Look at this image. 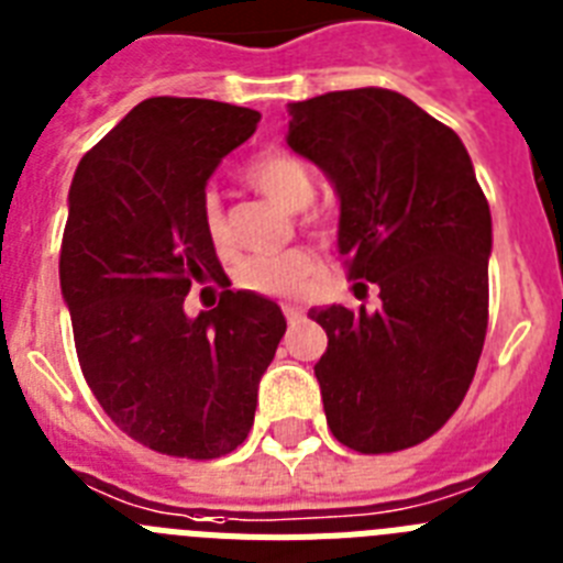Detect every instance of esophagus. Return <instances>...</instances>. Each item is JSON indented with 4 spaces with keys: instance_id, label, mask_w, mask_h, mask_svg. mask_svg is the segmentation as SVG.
Here are the masks:
<instances>
[{
    "instance_id": "obj_1",
    "label": "esophagus",
    "mask_w": 563,
    "mask_h": 563,
    "mask_svg": "<svg viewBox=\"0 0 563 563\" xmlns=\"http://www.w3.org/2000/svg\"><path fill=\"white\" fill-rule=\"evenodd\" d=\"M283 314H286L288 325H300V322L306 320V311H302L300 306H291V302H286V306H283Z\"/></svg>"
}]
</instances>
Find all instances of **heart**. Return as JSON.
Segmentation results:
<instances>
[{"label": "heart", "instance_id": "1", "mask_svg": "<svg viewBox=\"0 0 563 563\" xmlns=\"http://www.w3.org/2000/svg\"><path fill=\"white\" fill-rule=\"evenodd\" d=\"M243 178L252 189L272 198L286 209L309 207L314 198V175L306 166V161L297 158L283 146H268L263 153L254 155L243 166ZM200 223L207 232L209 243L218 252H223L229 243L227 214H223L221 198L207 192L200 198ZM317 272V257L309 249H288L280 254H254L238 266L234 283L246 291L263 297H291L297 295L309 277Z\"/></svg>", "mask_w": 563, "mask_h": 563}]
</instances>
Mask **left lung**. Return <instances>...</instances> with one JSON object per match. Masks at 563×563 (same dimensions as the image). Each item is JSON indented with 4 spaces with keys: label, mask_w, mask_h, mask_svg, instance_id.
Segmentation results:
<instances>
[{
    "label": "left lung",
    "mask_w": 563,
    "mask_h": 563,
    "mask_svg": "<svg viewBox=\"0 0 563 563\" xmlns=\"http://www.w3.org/2000/svg\"><path fill=\"white\" fill-rule=\"evenodd\" d=\"M288 115V146L340 195L349 280L376 283L383 300L374 314L311 309L329 334L314 365L325 419L351 451H405L456 413L476 374L490 207L459 135L402 92H325Z\"/></svg>",
    "instance_id": "obj_1"
}]
</instances>
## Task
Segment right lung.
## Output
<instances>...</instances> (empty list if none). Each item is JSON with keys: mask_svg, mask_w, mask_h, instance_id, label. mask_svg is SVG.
Masks as SVG:
<instances>
[{"mask_svg": "<svg viewBox=\"0 0 563 563\" xmlns=\"http://www.w3.org/2000/svg\"><path fill=\"white\" fill-rule=\"evenodd\" d=\"M261 112L155 96L92 146L70 184L58 277L81 374L107 417L155 453L218 459L249 437L257 385L286 334L280 306L223 288L187 317L195 283H227L200 223L209 175Z\"/></svg>", "mask_w": 563, "mask_h": 563, "instance_id": "obj_1", "label": "right lung"}]
</instances>
